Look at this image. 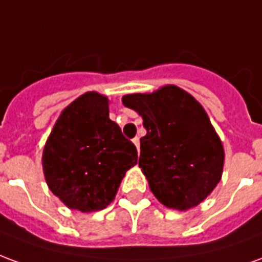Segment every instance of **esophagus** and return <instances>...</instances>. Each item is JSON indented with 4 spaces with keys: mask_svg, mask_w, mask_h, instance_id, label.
<instances>
[{
    "mask_svg": "<svg viewBox=\"0 0 262 262\" xmlns=\"http://www.w3.org/2000/svg\"><path fill=\"white\" fill-rule=\"evenodd\" d=\"M133 143H135V146H136V148L139 150V148H140V139L136 136L135 139H133Z\"/></svg>",
    "mask_w": 262,
    "mask_h": 262,
    "instance_id": "34e87169",
    "label": "esophagus"
}]
</instances>
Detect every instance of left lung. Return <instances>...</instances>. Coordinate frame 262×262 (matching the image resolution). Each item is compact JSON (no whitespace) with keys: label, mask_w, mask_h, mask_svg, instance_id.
<instances>
[{"label":"left lung","mask_w":262,"mask_h":262,"mask_svg":"<svg viewBox=\"0 0 262 262\" xmlns=\"http://www.w3.org/2000/svg\"><path fill=\"white\" fill-rule=\"evenodd\" d=\"M125 106L143 118L139 167L151 192L167 208L187 210L219 184L225 151L202 105L181 88L130 94Z\"/></svg>","instance_id":"1"}]
</instances>
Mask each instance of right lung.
<instances>
[{"label":"right lung","mask_w":262,"mask_h":262,"mask_svg":"<svg viewBox=\"0 0 262 262\" xmlns=\"http://www.w3.org/2000/svg\"><path fill=\"white\" fill-rule=\"evenodd\" d=\"M42 160L50 191L69 208L94 212L114 201L137 150L109 119L106 97L86 92L61 112Z\"/></svg>","instance_id":"1"}]
</instances>
